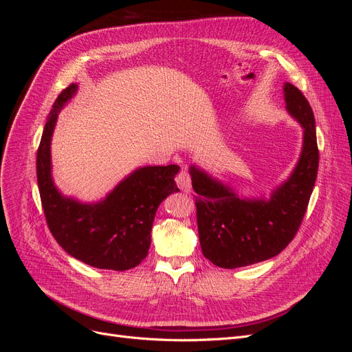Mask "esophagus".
Here are the masks:
<instances>
[{"mask_svg": "<svg viewBox=\"0 0 352 352\" xmlns=\"http://www.w3.org/2000/svg\"><path fill=\"white\" fill-rule=\"evenodd\" d=\"M176 184L180 189L184 190V192H188V190L190 189V176H189L186 168L180 170V173L176 176Z\"/></svg>", "mask_w": 352, "mask_h": 352, "instance_id": "34e87169", "label": "esophagus"}]
</instances>
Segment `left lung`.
<instances>
[{"label":"left lung","instance_id":"8db88e82","mask_svg":"<svg viewBox=\"0 0 352 352\" xmlns=\"http://www.w3.org/2000/svg\"><path fill=\"white\" fill-rule=\"evenodd\" d=\"M283 92L287 113L302 126L304 141L294 172L269 199L241 198L190 166L201 250L219 267L236 269L269 260L289 245L301 226L318 168L316 122L300 89L286 82Z\"/></svg>","mask_w":352,"mask_h":352}]
</instances>
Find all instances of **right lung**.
<instances>
[{
	"label": "right lung",
	"mask_w": 352,
	"mask_h": 352,
	"mask_svg": "<svg viewBox=\"0 0 352 352\" xmlns=\"http://www.w3.org/2000/svg\"><path fill=\"white\" fill-rule=\"evenodd\" d=\"M78 91L63 89L47 119L36 154V177L47 225L60 247L76 260L105 270L136 267L151 245V229L158 206L177 192L179 166L136 168L102 201L85 204L58 192L51 175V136L58 111Z\"/></svg>",
	"instance_id": "obj_1"
}]
</instances>
